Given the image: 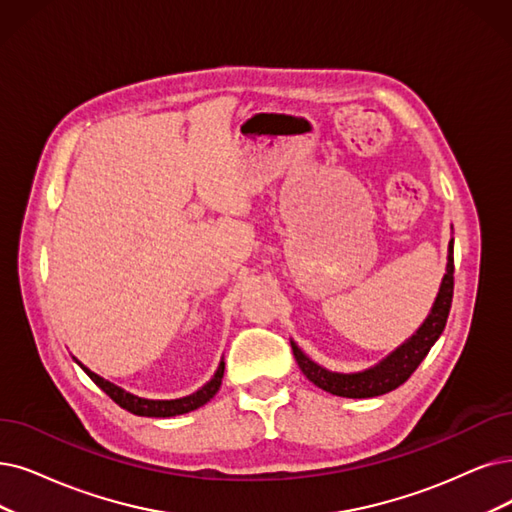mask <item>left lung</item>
<instances>
[{
	"mask_svg": "<svg viewBox=\"0 0 512 512\" xmlns=\"http://www.w3.org/2000/svg\"><path fill=\"white\" fill-rule=\"evenodd\" d=\"M452 296H454V239L449 241L447 267H445V275L441 279L439 294L433 302L431 313H428V317L418 327L416 334H412L401 346H397L391 355H386L380 363L367 367L363 372L340 374L315 363L309 355H304V351L294 340H290L298 367L315 386L323 388L325 393H332L338 397L370 399V397L391 393L416 372V367L422 363V359L428 355V351H431V346L443 334L449 309H452Z\"/></svg>",
	"mask_w": 512,
	"mask_h": 512,
	"instance_id": "obj_1",
	"label": "left lung"
}]
</instances>
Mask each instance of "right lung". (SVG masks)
Returning a JSON list of instances; mask_svg holds the SVG:
<instances>
[{
  "instance_id": "add662e5",
  "label": "right lung",
  "mask_w": 512,
  "mask_h": 512,
  "mask_svg": "<svg viewBox=\"0 0 512 512\" xmlns=\"http://www.w3.org/2000/svg\"><path fill=\"white\" fill-rule=\"evenodd\" d=\"M77 361V359H75ZM77 365L84 370L92 382L102 388L119 407H124V410H128L130 414H136V416H147V418H172V416H180V414H189L193 410H197V407L206 405L216 393L218 388L222 384V376H224V361H220L216 374L212 376V380L208 384H203L197 393L189 395V397H182V399H142V397H136L128 391H124V388L100 378L98 374H94L92 370H88V367L77 361Z\"/></svg>"
}]
</instances>
